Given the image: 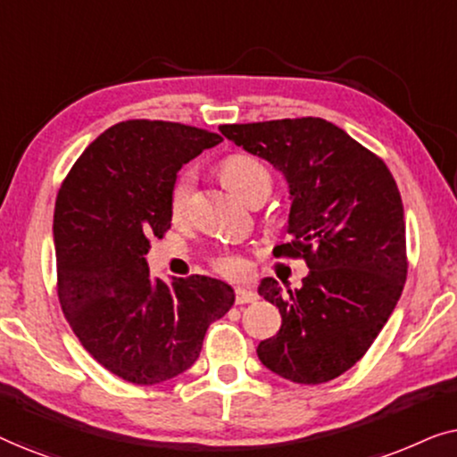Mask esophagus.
<instances>
[{"label": "esophagus", "instance_id": "34e87169", "mask_svg": "<svg viewBox=\"0 0 457 457\" xmlns=\"http://www.w3.org/2000/svg\"><path fill=\"white\" fill-rule=\"evenodd\" d=\"M255 299H258V293L252 291V289H245V287H239V289L235 291V302L237 303H253Z\"/></svg>", "mask_w": 457, "mask_h": 457}]
</instances>
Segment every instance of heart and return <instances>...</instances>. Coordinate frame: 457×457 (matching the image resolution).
Here are the masks:
<instances>
[{"label":"heart","mask_w":457,"mask_h":457,"mask_svg":"<svg viewBox=\"0 0 457 457\" xmlns=\"http://www.w3.org/2000/svg\"><path fill=\"white\" fill-rule=\"evenodd\" d=\"M220 179L230 191L247 204L258 197H268L272 189V174L264 162L249 154H233L220 162ZM193 195V179L189 172L180 174L170 191V214L174 222H185L189 216ZM214 268L224 277L239 278L245 274V262L241 255L224 253L214 260Z\"/></svg>","instance_id":"heart-1"}]
</instances>
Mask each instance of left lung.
Wrapping results in <instances>:
<instances>
[{"label": "left lung", "instance_id": "obj_1", "mask_svg": "<svg viewBox=\"0 0 457 457\" xmlns=\"http://www.w3.org/2000/svg\"><path fill=\"white\" fill-rule=\"evenodd\" d=\"M220 133L270 162L289 183L291 241L274 255L303 258L302 289L264 278L278 333L258 345L268 370L299 385L328 383L368 352L402 297L408 255L402 195L389 168L322 118L222 124Z\"/></svg>", "mask_w": 457, "mask_h": 457}]
</instances>
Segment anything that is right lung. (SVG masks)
I'll return each mask as SVG.
<instances>
[{
  "label": "right lung",
  "instance_id": "obj_1",
  "mask_svg": "<svg viewBox=\"0 0 457 457\" xmlns=\"http://www.w3.org/2000/svg\"><path fill=\"white\" fill-rule=\"evenodd\" d=\"M220 135L164 120L104 130L68 172L54 212L58 297L80 345L116 377L158 385L195 364L205 330L235 303L218 278L149 274V239L170 228L183 164Z\"/></svg>",
  "mask_w": 457,
  "mask_h": 457
}]
</instances>
